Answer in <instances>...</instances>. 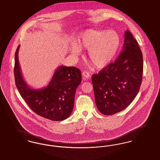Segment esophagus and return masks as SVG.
<instances>
[{"label": "esophagus", "instance_id": "34e87169", "mask_svg": "<svg viewBox=\"0 0 160 160\" xmlns=\"http://www.w3.org/2000/svg\"><path fill=\"white\" fill-rule=\"evenodd\" d=\"M82 75H83V76H84V78H87V79H88V78H90V73H89L88 72H86V71H84V72H82Z\"/></svg>", "mask_w": 160, "mask_h": 160}]
</instances>
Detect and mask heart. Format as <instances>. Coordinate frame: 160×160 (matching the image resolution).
Segmentation results:
<instances>
[{"label":"heart","mask_w":160,"mask_h":160,"mask_svg":"<svg viewBox=\"0 0 160 160\" xmlns=\"http://www.w3.org/2000/svg\"><path fill=\"white\" fill-rule=\"evenodd\" d=\"M120 42L119 35L114 31L87 30L78 37L76 44L71 46L70 53L78 58L81 54V49L88 50V58L94 65L104 68L115 57Z\"/></svg>","instance_id":"b5f03b06"}]
</instances>
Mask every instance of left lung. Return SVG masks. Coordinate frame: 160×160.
<instances>
[{
  "instance_id": "1",
  "label": "left lung",
  "mask_w": 160,
  "mask_h": 160,
  "mask_svg": "<svg viewBox=\"0 0 160 160\" xmlns=\"http://www.w3.org/2000/svg\"><path fill=\"white\" fill-rule=\"evenodd\" d=\"M124 37L118 58L92 78L96 105L104 115H112L125 109L134 101L142 84V52L128 30Z\"/></svg>"
}]
</instances>
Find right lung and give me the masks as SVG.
Returning <instances> with one entry per match:
<instances>
[{"label":"right lung","mask_w":160,"mask_h":160,"mask_svg":"<svg viewBox=\"0 0 160 160\" xmlns=\"http://www.w3.org/2000/svg\"><path fill=\"white\" fill-rule=\"evenodd\" d=\"M17 47L15 53L14 76L17 89L30 108L38 115L53 121L68 118L73 111L76 88L81 82V72L75 67L58 66L49 84L34 89L22 74Z\"/></svg>","instance_id":"1"}]
</instances>
